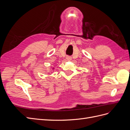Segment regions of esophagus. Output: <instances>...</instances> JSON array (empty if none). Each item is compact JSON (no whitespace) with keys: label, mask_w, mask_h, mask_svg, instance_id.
Masks as SVG:
<instances>
[{"label":"esophagus","mask_w":130,"mask_h":130,"mask_svg":"<svg viewBox=\"0 0 130 130\" xmlns=\"http://www.w3.org/2000/svg\"><path fill=\"white\" fill-rule=\"evenodd\" d=\"M66 59H67V61H71L72 60V57H70V56H67L66 57Z\"/></svg>","instance_id":"34e87169"}]
</instances>
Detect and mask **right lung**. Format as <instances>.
I'll list each match as a JSON object with an SVG mask.
<instances>
[{"label": "right lung", "instance_id": "obj_1", "mask_svg": "<svg viewBox=\"0 0 130 130\" xmlns=\"http://www.w3.org/2000/svg\"><path fill=\"white\" fill-rule=\"evenodd\" d=\"M53 69H54V68H53Z\"/></svg>", "mask_w": 130, "mask_h": 130}]
</instances>
